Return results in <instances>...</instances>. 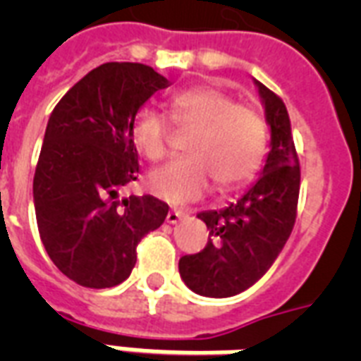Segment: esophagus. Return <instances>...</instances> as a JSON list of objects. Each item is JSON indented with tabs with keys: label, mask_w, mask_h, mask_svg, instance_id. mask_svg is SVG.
Masks as SVG:
<instances>
[{
	"label": "esophagus",
	"mask_w": 361,
	"mask_h": 361,
	"mask_svg": "<svg viewBox=\"0 0 361 361\" xmlns=\"http://www.w3.org/2000/svg\"><path fill=\"white\" fill-rule=\"evenodd\" d=\"M185 217H187V212H183V209H170L169 215H166V223L176 225V223H180V221L185 219Z\"/></svg>",
	"instance_id": "34e87169"
}]
</instances>
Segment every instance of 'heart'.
I'll use <instances>...</instances> for the list:
<instances>
[{
  "mask_svg": "<svg viewBox=\"0 0 361 361\" xmlns=\"http://www.w3.org/2000/svg\"><path fill=\"white\" fill-rule=\"evenodd\" d=\"M170 116L180 127H191L187 153L155 170L149 178L153 195L170 204L202 198L217 181L221 191L243 185L266 155V123L257 110L240 104L234 95L215 86H197L169 99ZM130 138L147 161H161L169 153V118L144 106L136 112Z\"/></svg>",
  "mask_w": 361,
  "mask_h": 361,
  "instance_id": "obj_1",
  "label": "heart"
}]
</instances>
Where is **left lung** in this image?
Masks as SVG:
<instances>
[{
	"label": "left lung",
	"instance_id": "1",
	"mask_svg": "<svg viewBox=\"0 0 361 361\" xmlns=\"http://www.w3.org/2000/svg\"><path fill=\"white\" fill-rule=\"evenodd\" d=\"M269 127V152L258 178L226 208L197 215L209 231L208 245L180 258V275L192 292L231 298L262 277L283 251L296 221L300 161L285 103L255 80Z\"/></svg>",
	"mask_w": 361,
	"mask_h": 361
}]
</instances>
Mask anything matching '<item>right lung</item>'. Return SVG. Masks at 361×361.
Returning a JSON list of instances; mask_svg holds the SVG:
<instances>
[{
  "mask_svg": "<svg viewBox=\"0 0 361 361\" xmlns=\"http://www.w3.org/2000/svg\"><path fill=\"white\" fill-rule=\"evenodd\" d=\"M170 82L149 65L104 63L78 80L50 114L33 178L42 245L58 269L87 288L123 283L136 245L163 225L169 206L121 197L138 176L130 127Z\"/></svg>",
  "mask_w": 361,
  "mask_h": 361,
  "instance_id": "right-lung-1",
  "label": "right lung"
}]
</instances>
